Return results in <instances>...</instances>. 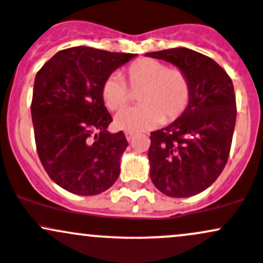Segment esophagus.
Wrapping results in <instances>:
<instances>
[{
    "mask_svg": "<svg viewBox=\"0 0 263 263\" xmlns=\"http://www.w3.org/2000/svg\"><path fill=\"white\" fill-rule=\"evenodd\" d=\"M125 137H126V139H128L129 142H130V140L133 139V138H134V133L126 132V133H125Z\"/></svg>",
    "mask_w": 263,
    "mask_h": 263,
    "instance_id": "34e87169",
    "label": "esophagus"
}]
</instances>
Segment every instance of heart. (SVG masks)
Listing matches in <instances>:
<instances>
[{
  "label": "heart",
  "instance_id": "b5f03b06",
  "mask_svg": "<svg viewBox=\"0 0 263 263\" xmlns=\"http://www.w3.org/2000/svg\"><path fill=\"white\" fill-rule=\"evenodd\" d=\"M126 76L132 89H142L138 95L140 105L125 108L115 115V126L120 130H148L162 121L178 119L187 109L191 84L180 69L166 67L154 59H139L126 67ZM101 98L110 110H119L128 103L129 89L120 74L115 72L104 80Z\"/></svg>",
  "mask_w": 263,
  "mask_h": 263
}]
</instances>
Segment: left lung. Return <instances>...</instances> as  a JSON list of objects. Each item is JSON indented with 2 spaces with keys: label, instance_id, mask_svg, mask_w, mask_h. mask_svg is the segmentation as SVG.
<instances>
[{
  "label": "left lung",
  "instance_id": "1",
  "mask_svg": "<svg viewBox=\"0 0 263 263\" xmlns=\"http://www.w3.org/2000/svg\"><path fill=\"white\" fill-rule=\"evenodd\" d=\"M145 56L173 64L191 84L185 111L152 132L148 158L151 179L162 193L192 197L210 187L227 163L237 115L232 80L216 61L185 47Z\"/></svg>",
  "mask_w": 263,
  "mask_h": 263
}]
</instances>
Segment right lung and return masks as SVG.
<instances>
[{
    "mask_svg": "<svg viewBox=\"0 0 263 263\" xmlns=\"http://www.w3.org/2000/svg\"><path fill=\"white\" fill-rule=\"evenodd\" d=\"M135 56L70 47L55 53L36 74L31 117L37 154L49 177L67 192L95 196L119 177L128 142L123 132H108L112 118L101 85Z\"/></svg>",
    "mask_w": 263,
    "mask_h": 263,
    "instance_id": "1",
    "label": "right lung"
}]
</instances>
